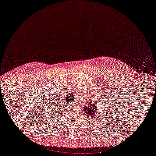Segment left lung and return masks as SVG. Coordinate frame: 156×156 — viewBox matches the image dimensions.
I'll return each mask as SVG.
<instances>
[{
    "label": "left lung",
    "mask_w": 156,
    "mask_h": 156,
    "mask_svg": "<svg viewBox=\"0 0 156 156\" xmlns=\"http://www.w3.org/2000/svg\"><path fill=\"white\" fill-rule=\"evenodd\" d=\"M104 95V94H103ZM104 98H105V95H104ZM109 98V97H108ZM100 101L101 103L106 104V101H108V99L106 98H101ZM97 102L94 101L92 102L90 100L88 101V102H87V104L86 106H84L83 107V109L85 113L87 115V117H88L89 119H95V117H97V114H98V109L97 108ZM110 105V103H108V106ZM99 116H101L99 115Z\"/></svg>",
    "instance_id": "left-lung-1"
}]
</instances>
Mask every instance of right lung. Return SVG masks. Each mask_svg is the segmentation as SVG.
Masks as SVG:
<instances>
[{
	"mask_svg": "<svg viewBox=\"0 0 156 156\" xmlns=\"http://www.w3.org/2000/svg\"><path fill=\"white\" fill-rule=\"evenodd\" d=\"M48 106V110L50 111V114L51 115H55L56 113H59L61 111V109L62 108L63 104L61 103V101H58V100H54V101H50V105Z\"/></svg>",
	"mask_w": 156,
	"mask_h": 156,
	"instance_id": "1",
	"label": "right lung"
}]
</instances>
